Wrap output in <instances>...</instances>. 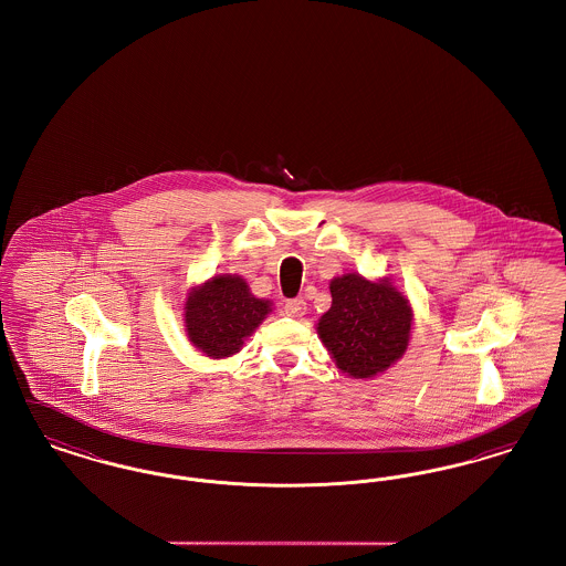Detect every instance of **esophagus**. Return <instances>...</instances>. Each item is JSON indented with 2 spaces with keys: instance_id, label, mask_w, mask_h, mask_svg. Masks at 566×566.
I'll return each mask as SVG.
<instances>
[{
  "instance_id": "obj_1",
  "label": "esophagus",
  "mask_w": 566,
  "mask_h": 566,
  "mask_svg": "<svg viewBox=\"0 0 566 566\" xmlns=\"http://www.w3.org/2000/svg\"><path fill=\"white\" fill-rule=\"evenodd\" d=\"M305 301L303 298H289L286 303H284V312H286V316H291V318H301L303 314H305Z\"/></svg>"
}]
</instances>
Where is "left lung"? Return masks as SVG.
Here are the masks:
<instances>
[{"label":"left lung","mask_w":566,"mask_h":566,"mask_svg":"<svg viewBox=\"0 0 566 566\" xmlns=\"http://www.w3.org/2000/svg\"><path fill=\"white\" fill-rule=\"evenodd\" d=\"M331 296L318 335L344 374L374 377L403 356L411 307L388 280L369 282L348 273L331 282Z\"/></svg>","instance_id":"1"}]
</instances>
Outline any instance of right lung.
Returning a JSON list of instances; mask_svg holds the SVG:
<instances>
[{"mask_svg": "<svg viewBox=\"0 0 566 566\" xmlns=\"http://www.w3.org/2000/svg\"><path fill=\"white\" fill-rule=\"evenodd\" d=\"M270 301L256 298L238 275H216L187 301V331L195 348L224 358L270 314Z\"/></svg>", "mask_w": 566, "mask_h": 566, "instance_id": "obj_1", "label": "right lung"}]
</instances>
